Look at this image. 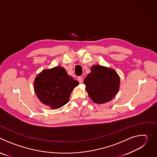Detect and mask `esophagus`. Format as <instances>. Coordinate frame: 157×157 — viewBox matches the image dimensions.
Here are the masks:
<instances>
[{"label":"esophagus","mask_w":157,"mask_h":157,"mask_svg":"<svg viewBox=\"0 0 157 157\" xmlns=\"http://www.w3.org/2000/svg\"><path fill=\"white\" fill-rule=\"evenodd\" d=\"M78 81H79V83H82V78L81 77H78Z\"/></svg>","instance_id":"34e87169"}]
</instances>
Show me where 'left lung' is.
<instances>
[{
    "label": "left lung",
    "mask_w": 157,
    "mask_h": 157,
    "mask_svg": "<svg viewBox=\"0 0 157 157\" xmlns=\"http://www.w3.org/2000/svg\"><path fill=\"white\" fill-rule=\"evenodd\" d=\"M88 96L96 104H104L113 99L118 93L121 84L119 75L113 68L93 65L91 73L84 80Z\"/></svg>",
    "instance_id": "obj_1"
}]
</instances>
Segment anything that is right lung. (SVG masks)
<instances>
[{"label": "right lung", "mask_w": 157, "mask_h": 157, "mask_svg": "<svg viewBox=\"0 0 157 157\" xmlns=\"http://www.w3.org/2000/svg\"><path fill=\"white\" fill-rule=\"evenodd\" d=\"M78 84L64 68L58 66L43 70L36 76L34 91L41 102L57 109L69 102L71 92Z\"/></svg>", "instance_id": "add662e5"}]
</instances>
